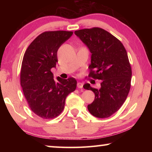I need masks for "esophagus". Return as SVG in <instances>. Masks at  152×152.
Here are the masks:
<instances>
[{
  "mask_svg": "<svg viewBox=\"0 0 152 152\" xmlns=\"http://www.w3.org/2000/svg\"><path fill=\"white\" fill-rule=\"evenodd\" d=\"M82 86H83V84H82V82H78V83H77V87H78V88H82Z\"/></svg>",
  "mask_w": 152,
  "mask_h": 152,
  "instance_id": "obj_1",
  "label": "esophagus"
}]
</instances>
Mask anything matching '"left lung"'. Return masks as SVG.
Instances as JSON below:
<instances>
[{
    "label": "left lung",
    "mask_w": 152,
    "mask_h": 152,
    "mask_svg": "<svg viewBox=\"0 0 152 152\" xmlns=\"http://www.w3.org/2000/svg\"><path fill=\"white\" fill-rule=\"evenodd\" d=\"M74 33L92 53L88 76L101 80L99 89L88 83L83 86L95 95L94 101L88 105V111L98 118L109 117L121 107L130 90L132 72L127 51L117 38L101 28Z\"/></svg>",
    "instance_id": "left-lung-1"
}]
</instances>
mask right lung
I'll list each match as a JSON object with an SVG mask.
<instances>
[{
  "mask_svg": "<svg viewBox=\"0 0 152 152\" xmlns=\"http://www.w3.org/2000/svg\"><path fill=\"white\" fill-rule=\"evenodd\" d=\"M72 31H45L38 35L25 51L20 70V85L32 111L45 119L58 117L68 95L75 91V78H53L51 69L58 62V49Z\"/></svg>",
  "mask_w": 152,
  "mask_h": 152,
  "instance_id": "right-lung-1",
  "label": "right lung"
}]
</instances>
